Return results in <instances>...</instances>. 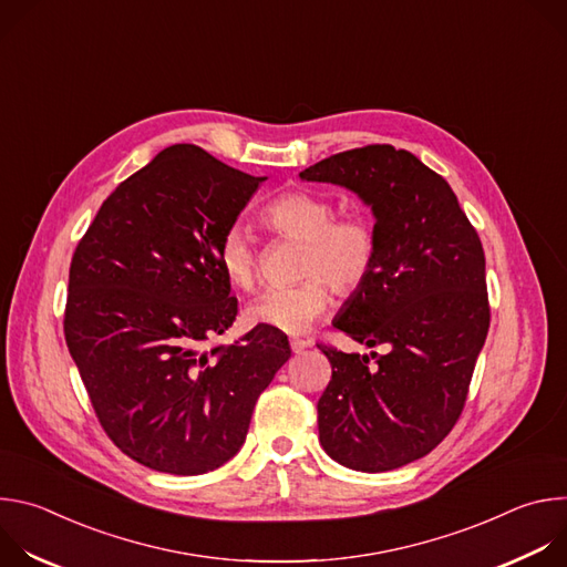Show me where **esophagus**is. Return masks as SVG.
Instances as JSON below:
<instances>
[{"label":"esophagus","mask_w":567,"mask_h":567,"mask_svg":"<svg viewBox=\"0 0 567 567\" xmlns=\"http://www.w3.org/2000/svg\"><path fill=\"white\" fill-rule=\"evenodd\" d=\"M289 346H291V350H293L296 354H300V352H305L311 343H309V341H305V339H291V341H289Z\"/></svg>","instance_id":"34e87169"}]
</instances>
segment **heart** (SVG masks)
Instances as JSON below:
<instances>
[{
  "mask_svg": "<svg viewBox=\"0 0 567 567\" xmlns=\"http://www.w3.org/2000/svg\"><path fill=\"white\" fill-rule=\"evenodd\" d=\"M265 221L278 235L305 241L300 285L271 287L249 307L256 326L298 334L332 302L330 285L339 293L357 291L372 274L377 235L368 217L348 213L334 217V204L311 190H291L265 208ZM219 267L230 287L249 291L258 280V256L245 228H230L219 247Z\"/></svg>",
  "mask_w": 567,
  "mask_h": 567,
  "instance_id": "obj_1",
  "label": "heart"
}]
</instances>
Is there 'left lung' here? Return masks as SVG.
I'll list each match as a JSON object with an SVG mask.
<instances>
[{
    "instance_id": "left-lung-1",
    "label": "left lung",
    "mask_w": 567,
    "mask_h": 567,
    "mask_svg": "<svg viewBox=\"0 0 567 567\" xmlns=\"http://www.w3.org/2000/svg\"><path fill=\"white\" fill-rule=\"evenodd\" d=\"M300 179L348 188L372 210V274L332 326L388 348L370 357L320 348L332 363L318 399L320 446L348 468L392 471L429 455L464 409L489 332L480 237L446 179L406 150L339 152Z\"/></svg>"
}]
</instances>
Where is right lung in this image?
<instances>
[{"label":"right lung","mask_w":567,"mask_h":567,"mask_svg":"<svg viewBox=\"0 0 567 567\" xmlns=\"http://www.w3.org/2000/svg\"><path fill=\"white\" fill-rule=\"evenodd\" d=\"M265 179L177 143L118 184L78 241L66 348L105 433L147 468L199 475L228 462L291 357L262 326L202 350L237 316L219 247Z\"/></svg>","instance_id":"1"}]
</instances>
